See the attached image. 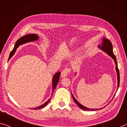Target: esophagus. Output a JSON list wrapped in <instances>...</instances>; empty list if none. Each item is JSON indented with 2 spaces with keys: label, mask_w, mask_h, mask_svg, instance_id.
Returning a JSON list of instances; mask_svg holds the SVG:
<instances>
[{
  "label": "esophagus",
  "mask_w": 127,
  "mask_h": 127,
  "mask_svg": "<svg viewBox=\"0 0 127 127\" xmlns=\"http://www.w3.org/2000/svg\"><path fill=\"white\" fill-rule=\"evenodd\" d=\"M70 72V69L68 68H65L62 71L61 73V77L62 78H64V77H65L67 76L69 73Z\"/></svg>",
  "instance_id": "obj_1"
}]
</instances>
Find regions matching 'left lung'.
Segmentation results:
<instances>
[{
    "mask_svg": "<svg viewBox=\"0 0 127 127\" xmlns=\"http://www.w3.org/2000/svg\"><path fill=\"white\" fill-rule=\"evenodd\" d=\"M98 48H99L101 50H102L103 51H104L105 53H106L107 55H109L110 57L112 58L114 61L115 62V70L117 71V80H118V88H117V90L119 88V83H120V75H119V69H118V64H117V59H116V57L115 55L113 53V45L111 42L109 41L108 39H107L105 37H102V43L100 45H98ZM77 74V72L75 73V74ZM76 76V75H75ZM72 93V92H71ZM72 96L73 97V99L75 101V102L76 103V104L78 105V106L80 107L81 109H83L84 110H89V111H95V110H100V109H101L102 108H100V109H90V108H88V107H86L85 106H83L82 104H81L78 101H77L76 98H75L74 96L73 95V94H72ZM106 106H105L104 107H106Z\"/></svg>",
    "mask_w": 127,
    "mask_h": 127,
    "instance_id": "left-lung-1",
    "label": "left lung"
}]
</instances>
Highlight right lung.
Segmentation results:
<instances>
[{"instance_id": "right-lung-1", "label": "right lung", "mask_w": 127, "mask_h": 127, "mask_svg": "<svg viewBox=\"0 0 127 127\" xmlns=\"http://www.w3.org/2000/svg\"><path fill=\"white\" fill-rule=\"evenodd\" d=\"M38 38H39V36H38L37 35H36V34H35V33H32V34H29V35L23 36V37L19 38V39L16 41V44H15L13 49L12 51L10 53L8 61H9V60L12 57V56L14 54V53H15V52H16V51L17 50V49L18 48L19 46H20V45H23L24 44H26V43H27V42L37 41L38 39ZM61 73L60 72H57L53 76V81H52V91H53L54 90H55L56 89V87H57L58 83L59 82V77H60V76H61ZM53 95V92H52V93H51V95ZM51 98V97L49 98V99L47 101L45 102L44 104H43L42 105H40V106H37L36 107H33V108H31V109H34V110H37V109H40L41 108H43V107L46 106V105H48V103L50 102Z\"/></svg>"}]
</instances>
